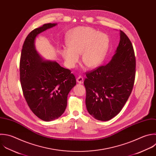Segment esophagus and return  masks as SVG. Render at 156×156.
I'll return each instance as SVG.
<instances>
[{"label": "esophagus", "instance_id": "esophagus-1", "mask_svg": "<svg viewBox=\"0 0 156 156\" xmlns=\"http://www.w3.org/2000/svg\"><path fill=\"white\" fill-rule=\"evenodd\" d=\"M77 82L79 83H83V78L82 76H79L77 79Z\"/></svg>", "mask_w": 156, "mask_h": 156}]
</instances>
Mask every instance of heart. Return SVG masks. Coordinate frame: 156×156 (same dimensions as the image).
Here are the masks:
<instances>
[{"label":"heart","instance_id":"obj_1","mask_svg":"<svg viewBox=\"0 0 156 156\" xmlns=\"http://www.w3.org/2000/svg\"><path fill=\"white\" fill-rule=\"evenodd\" d=\"M66 42L68 48H63L60 54L69 68L76 66L81 54L85 65L91 68L98 67L103 62L109 48L108 35L89 27L74 29L68 34Z\"/></svg>","mask_w":156,"mask_h":156}]
</instances>
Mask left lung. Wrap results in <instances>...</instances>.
<instances>
[{
  "label": "left lung",
  "mask_w": 156,
  "mask_h": 156,
  "mask_svg": "<svg viewBox=\"0 0 156 156\" xmlns=\"http://www.w3.org/2000/svg\"><path fill=\"white\" fill-rule=\"evenodd\" d=\"M135 63L131 41L120 30L119 43L110 62L86 74L85 104L93 118L108 121L120 112L132 90Z\"/></svg>",
  "instance_id": "left-lung-1"
}]
</instances>
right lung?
I'll return each mask as SVG.
<instances>
[{
	"label": "right lung",
	"mask_w": 156,
	"mask_h": 156,
	"mask_svg": "<svg viewBox=\"0 0 156 156\" xmlns=\"http://www.w3.org/2000/svg\"><path fill=\"white\" fill-rule=\"evenodd\" d=\"M57 25L45 24L32 30L25 40L20 60V80L24 98L33 113L45 121L62 115L68 95L76 85V77L69 69L55 61L44 60L35 48L37 37Z\"/></svg>",
	"instance_id": "1"
}]
</instances>
